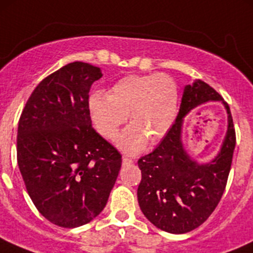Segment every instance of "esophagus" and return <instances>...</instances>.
Here are the masks:
<instances>
[{
    "label": "esophagus",
    "mask_w": 253,
    "mask_h": 253,
    "mask_svg": "<svg viewBox=\"0 0 253 253\" xmlns=\"http://www.w3.org/2000/svg\"><path fill=\"white\" fill-rule=\"evenodd\" d=\"M132 163H133V160H132L131 158H128V157L122 158V164L124 165H129V164H132Z\"/></svg>",
    "instance_id": "1"
}]
</instances>
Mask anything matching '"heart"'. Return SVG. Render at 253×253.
Instances as JSON below:
<instances>
[{
    "instance_id": "b5f03b06",
    "label": "heart",
    "mask_w": 253,
    "mask_h": 253,
    "mask_svg": "<svg viewBox=\"0 0 253 253\" xmlns=\"http://www.w3.org/2000/svg\"><path fill=\"white\" fill-rule=\"evenodd\" d=\"M91 121L101 136L116 138L129 114L131 126L117 138V147L137 154L147 144L164 138L177 112L175 82L160 73L129 75L119 79L108 94L95 91L88 101Z\"/></svg>"
}]
</instances>
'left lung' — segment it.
Listing matches in <instances>:
<instances>
[{
    "label": "left lung",
    "instance_id": "left-lung-1",
    "mask_svg": "<svg viewBox=\"0 0 253 253\" xmlns=\"http://www.w3.org/2000/svg\"><path fill=\"white\" fill-rule=\"evenodd\" d=\"M209 101L223 103L228 114V129L217 157L201 165L187 154L180 133L183 119ZM235 144L230 108L220 94L200 79L186 85L175 124L160 144L138 160L142 180L137 197L145 218L171 234L188 233L205 223L225 190Z\"/></svg>",
    "mask_w": 253,
    "mask_h": 253
}]
</instances>
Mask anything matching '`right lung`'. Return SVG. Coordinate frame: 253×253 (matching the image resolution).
<instances>
[{
    "instance_id": "obj_1",
    "label": "right lung",
    "mask_w": 253,
    "mask_h": 253,
    "mask_svg": "<svg viewBox=\"0 0 253 253\" xmlns=\"http://www.w3.org/2000/svg\"><path fill=\"white\" fill-rule=\"evenodd\" d=\"M101 77L89 63L63 66L38 84L18 124L17 160L28 193L62 228L101 213L121 168V154L91 127L89 90Z\"/></svg>"
}]
</instances>
